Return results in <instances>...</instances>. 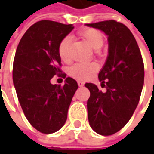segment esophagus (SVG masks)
Instances as JSON below:
<instances>
[{"instance_id": "esophagus-1", "label": "esophagus", "mask_w": 154, "mask_h": 154, "mask_svg": "<svg viewBox=\"0 0 154 154\" xmlns=\"http://www.w3.org/2000/svg\"><path fill=\"white\" fill-rule=\"evenodd\" d=\"M78 85L80 86H84V82L82 80H78Z\"/></svg>"}]
</instances>
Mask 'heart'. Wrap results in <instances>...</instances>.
Listing matches in <instances>:
<instances>
[{"instance_id":"b5f03b06","label":"heart","mask_w":154,"mask_h":154,"mask_svg":"<svg viewBox=\"0 0 154 154\" xmlns=\"http://www.w3.org/2000/svg\"><path fill=\"white\" fill-rule=\"evenodd\" d=\"M80 35L94 50L98 51L103 46V34L95 29H85L80 32ZM70 42V37H65L61 41L58 47L59 56L65 62H68L71 60ZM98 64L95 62H78L69 68V74L76 80H86L90 79L98 71Z\"/></svg>"}]
</instances>
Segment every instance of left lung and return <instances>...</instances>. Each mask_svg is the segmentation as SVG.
I'll return each instance as SVG.
<instances>
[{"label":"left lung","mask_w":154,"mask_h":154,"mask_svg":"<svg viewBox=\"0 0 154 154\" xmlns=\"http://www.w3.org/2000/svg\"><path fill=\"white\" fill-rule=\"evenodd\" d=\"M86 26L102 31L108 38V56L98 74L106 91H99L93 83L85 86L90 91V126L101 135H110L127 124L138 105L144 84V64L136 40L123 24L106 20Z\"/></svg>","instance_id":"1"}]
</instances>
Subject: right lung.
<instances>
[{
	"instance_id": "1",
	"label": "right lung",
	"mask_w": 154,
	"mask_h": 154,
	"mask_svg": "<svg viewBox=\"0 0 154 154\" xmlns=\"http://www.w3.org/2000/svg\"><path fill=\"white\" fill-rule=\"evenodd\" d=\"M73 29V25L38 21L26 32L16 50L14 86L27 120L41 133H55L65 124L78 89L71 77L66 78L63 86L51 82L54 75L62 73L59 45ZM60 76L65 78L66 74Z\"/></svg>"
}]
</instances>
